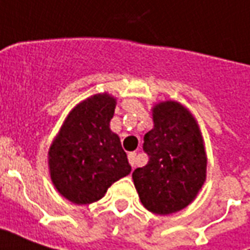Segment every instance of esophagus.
Returning a JSON list of instances; mask_svg holds the SVG:
<instances>
[{
    "instance_id": "esophagus-1",
    "label": "esophagus",
    "mask_w": 250,
    "mask_h": 250,
    "mask_svg": "<svg viewBox=\"0 0 250 250\" xmlns=\"http://www.w3.org/2000/svg\"><path fill=\"white\" fill-rule=\"evenodd\" d=\"M128 159H129V163H130V166L134 167V162H136V153L134 152H130L128 155Z\"/></svg>"
}]
</instances>
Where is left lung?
Here are the masks:
<instances>
[{
    "label": "left lung",
    "instance_id": "1",
    "mask_svg": "<svg viewBox=\"0 0 250 250\" xmlns=\"http://www.w3.org/2000/svg\"><path fill=\"white\" fill-rule=\"evenodd\" d=\"M153 129L144 136L148 163L132 173L140 201L155 214L188 206L206 179V155L198 124L185 106L167 101L153 107Z\"/></svg>",
    "mask_w": 250,
    "mask_h": 250
}]
</instances>
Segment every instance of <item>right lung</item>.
Segmentation results:
<instances>
[{
  "label": "right lung",
  "instance_id": "right-lung-1",
  "mask_svg": "<svg viewBox=\"0 0 250 250\" xmlns=\"http://www.w3.org/2000/svg\"><path fill=\"white\" fill-rule=\"evenodd\" d=\"M116 100L97 94L71 110L49 148V172L62 195L87 205L105 195L132 168L120 137L109 128Z\"/></svg>",
  "mask_w": 250,
  "mask_h": 250
}]
</instances>
